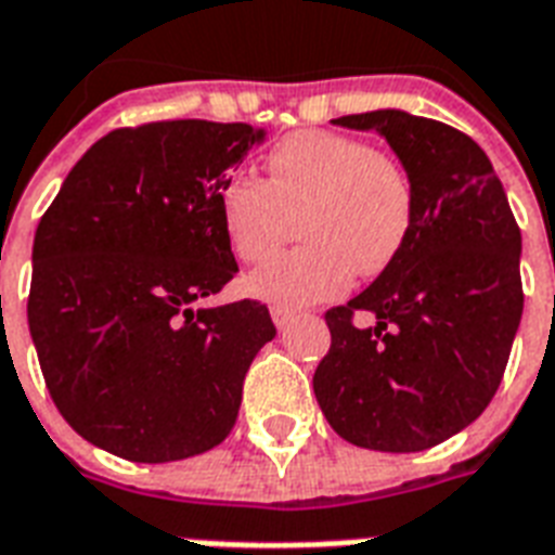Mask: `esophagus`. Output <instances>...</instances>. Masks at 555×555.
I'll return each mask as SVG.
<instances>
[{
  "mask_svg": "<svg viewBox=\"0 0 555 555\" xmlns=\"http://www.w3.org/2000/svg\"><path fill=\"white\" fill-rule=\"evenodd\" d=\"M272 321H274V326H278V330H286V326L295 321V309L272 307Z\"/></svg>",
  "mask_w": 555,
  "mask_h": 555,
  "instance_id": "34e87169",
  "label": "esophagus"
}]
</instances>
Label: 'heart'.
Here are the masks:
<instances>
[{"label":"heart","mask_w":555,"mask_h":555,"mask_svg":"<svg viewBox=\"0 0 555 555\" xmlns=\"http://www.w3.org/2000/svg\"><path fill=\"white\" fill-rule=\"evenodd\" d=\"M266 182L234 176L219 191V222L231 251L260 263L292 240L295 219L307 237L248 278L257 298L300 307L336 298L356 269L385 272L414 222V188L385 150L345 132L304 130L266 158Z\"/></svg>","instance_id":"b5f03b06"}]
</instances>
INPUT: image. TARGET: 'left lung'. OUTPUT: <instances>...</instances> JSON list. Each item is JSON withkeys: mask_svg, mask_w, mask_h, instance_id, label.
Masks as SVG:
<instances>
[{"mask_svg": "<svg viewBox=\"0 0 555 555\" xmlns=\"http://www.w3.org/2000/svg\"><path fill=\"white\" fill-rule=\"evenodd\" d=\"M333 124L388 141L414 188V222L362 295L326 309L333 341L312 388L347 442L423 452L475 423L501 385L524 309L521 231L466 132L402 109ZM359 311L377 324L356 327Z\"/></svg>", "mask_w": 555, "mask_h": 555, "instance_id": "left-lung-1", "label": "left lung"}]
</instances>
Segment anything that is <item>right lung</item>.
I'll return each mask as SVG.
<instances>
[{
	"mask_svg": "<svg viewBox=\"0 0 555 555\" xmlns=\"http://www.w3.org/2000/svg\"><path fill=\"white\" fill-rule=\"evenodd\" d=\"M263 135L196 118L113 130L42 214L28 330L57 411L103 452L184 461L237 423L278 330L260 300L193 304L237 274L219 191Z\"/></svg>",
	"mask_w": 555,
	"mask_h": 555,
	"instance_id": "right-lung-1",
	"label": "right lung"
}]
</instances>
